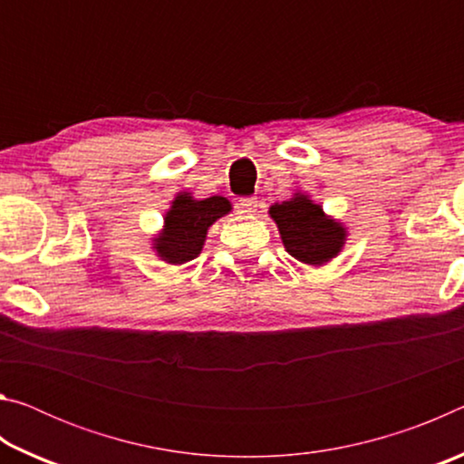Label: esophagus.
I'll list each match as a JSON object with an SVG mask.
<instances>
[{"instance_id": "obj_1", "label": "esophagus", "mask_w": 464, "mask_h": 464, "mask_svg": "<svg viewBox=\"0 0 464 464\" xmlns=\"http://www.w3.org/2000/svg\"><path fill=\"white\" fill-rule=\"evenodd\" d=\"M237 208L246 215H254L257 210V198H256V196H246V198H239Z\"/></svg>"}]
</instances>
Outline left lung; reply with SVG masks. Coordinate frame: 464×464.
I'll return each instance as SVG.
<instances>
[{"instance_id":"1","label":"left lung","mask_w":464,"mask_h":464,"mask_svg":"<svg viewBox=\"0 0 464 464\" xmlns=\"http://www.w3.org/2000/svg\"><path fill=\"white\" fill-rule=\"evenodd\" d=\"M268 215L276 223L285 249L304 266H325L340 256L348 229L337 218L325 215L309 194L295 192L288 200L274 202Z\"/></svg>"}]
</instances>
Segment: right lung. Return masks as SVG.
<instances>
[{
  "label": "right lung",
  "instance_id": "right-lung-1",
  "mask_svg": "<svg viewBox=\"0 0 464 464\" xmlns=\"http://www.w3.org/2000/svg\"><path fill=\"white\" fill-rule=\"evenodd\" d=\"M231 210L233 204L225 196L200 200L192 192H178L163 215V227L151 237L155 256L171 266L194 260L200 256L210 227Z\"/></svg>",
  "mask_w": 464,
  "mask_h": 464
}]
</instances>
